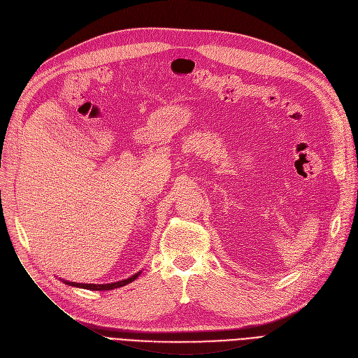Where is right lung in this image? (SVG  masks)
<instances>
[{
    "instance_id": "add662e5",
    "label": "right lung",
    "mask_w": 358,
    "mask_h": 358,
    "mask_svg": "<svg viewBox=\"0 0 358 358\" xmlns=\"http://www.w3.org/2000/svg\"><path fill=\"white\" fill-rule=\"evenodd\" d=\"M142 271H138V273H135L134 275L131 277H129V278H126V280H120V281H116V283H107V285H87V283H73V281H68V280H64V278H61L65 285H68V286H73V287H80V289H87V290H113V289H119V287H123V286H126V285H129V283H131V281H135L136 278H138V275L141 274Z\"/></svg>"
}]
</instances>
